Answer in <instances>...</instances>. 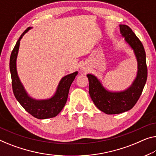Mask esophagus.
<instances>
[{
	"instance_id": "obj_1",
	"label": "esophagus",
	"mask_w": 156,
	"mask_h": 156,
	"mask_svg": "<svg viewBox=\"0 0 156 156\" xmlns=\"http://www.w3.org/2000/svg\"><path fill=\"white\" fill-rule=\"evenodd\" d=\"M83 69V70H84V69H83H83Z\"/></svg>"
}]
</instances>
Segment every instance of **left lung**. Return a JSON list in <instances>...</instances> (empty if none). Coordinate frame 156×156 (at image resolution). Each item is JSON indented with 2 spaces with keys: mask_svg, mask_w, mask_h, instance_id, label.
I'll use <instances>...</instances> for the list:
<instances>
[{
  "mask_svg": "<svg viewBox=\"0 0 156 156\" xmlns=\"http://www.w3.org/2000/svg\"><path fill=\"white\" fill-rule=\"evenodd\" d=\"M120 33L135 53L138 62V73L133 84L121 92H110L102 87L95 76L88 74L89 93L95 106L106 114H118L134 107L144 87L148 76L146 52L143 44L127 25H120Z\"/></svg>",
  "mask_w": 156,
  "mask_h": 156,
  "instance_id": "8db88e82",
  "label": "left lung"
}]
</instances>
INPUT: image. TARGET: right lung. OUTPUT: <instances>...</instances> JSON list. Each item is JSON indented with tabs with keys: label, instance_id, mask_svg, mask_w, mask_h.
<instances>
[{
	"label": "right lung",
	"instance_id": "obj_1",
	"mask_svg": "<svg viewBox=\"0 0 156 156\" xmlns=\"http://www.w3.org/2000/svg\"><path fill=\"white\" fill-rule=\"evenodd\" d=\"M30 28H27L21 35L17 43L11 52L10 59V70L12 78V87L15 98L22 107L34 117L38 119H46L55 117L62 110L68 98L69 89L78 72L67 75L62 79L58 86L57 92L52 98L48 100L37 101L28 96L19 80L17 69H16V59L18 53L20 41L25 33Z\"/></svg>",
	"mask_w": 156,
	"mask_h": 156
}]
</instances>
